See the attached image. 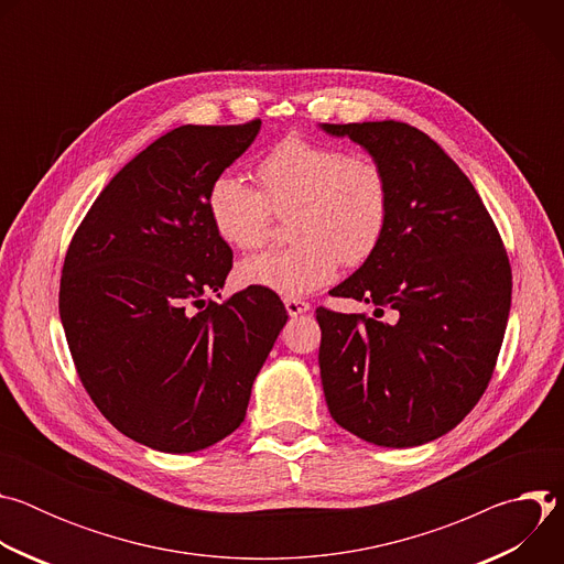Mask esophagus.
<instances>
[{"instance_id": "esophagus-1", "label": "esophagus", "mask_w": 564, "mask_h": 564, "mask_svg": "<svg viewBox=\"0 0 564 564\" xmlns=\"http://www.w3.org/2000/svg\"><path fill=\"white\" fill-rule=\"evenodd\" d=\"M283 303H285V310H288L290 316H299V314H303V312L310 310V303L303 301V299H292V296H288Z\"/></svg>"}]
</instances>
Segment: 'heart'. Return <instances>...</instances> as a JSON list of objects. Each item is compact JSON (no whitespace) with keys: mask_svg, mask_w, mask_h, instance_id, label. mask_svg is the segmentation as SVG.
<instances>
[{"mask_svg":"<svg viewBox=\"0 0 564 564\" xmlns=\"http://www.w3.org/2000/svg\"><path fill=\"white\" fill-rule=\"evenodd\" d=\"M257 181L259 189L225 172L207 192L216 234L238 250L265 243L272 212H294L290 236L296 243L240 261L243 283L303 296L328 285L341 261L361 265L379 248L390 216V187L370 153L288 135L259 158Z\"/></svg>","mask_w":564,"mask_h":564,"instance_id":"b5f03b06","label":"heart"}]
</instances>
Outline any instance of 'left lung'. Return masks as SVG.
Masks as SVG:
<instances>
[{
    "mask_svg": "<svg viewBox=\"0 0 564 564\" xmlns=\"http://www.w3.org/2000/svg\"><path fill=\"white\" fill-rule=\"evenodd\" d=\"M379 160L390 187L375 254L333 296L375 303V316L316 307L318 368L333 420L388 448L455 429L485 394L511 307L500 231L466 174L406 122L324 124Z\"/></svg>",
    "mask_w": 564,
    "mask_h": 564,
    "instance_id": "8db88e82",
    "label": "left lung"
}]
</instances>
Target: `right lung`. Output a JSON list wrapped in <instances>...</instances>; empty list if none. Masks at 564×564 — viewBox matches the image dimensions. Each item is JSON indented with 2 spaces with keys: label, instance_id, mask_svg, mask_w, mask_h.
Wrapping results in <instances>:
<instances>
[{
  "label": "right lung",
  "instance_id": "right-lung-1",
  "mask_svg": "<svg viewBox=\"0 0 564 564\" xmlns=\"http://www.w3.org/2000/svg\"><path fill=\"white\" fill-rule=\"evenodd\" d=\"M259 129L257 118L160 135L109 181L66 250L59 318L77 377L149 448L194 453L234 433L288 321L263 288L205 299L231 270L207 192Z\"/></svg>",
  "mask_w": 564,
  "mask_h": 564
}]
</instances>
